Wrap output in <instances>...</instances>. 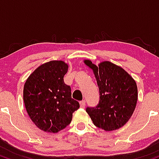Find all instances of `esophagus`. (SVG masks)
<instances>
[{
  "instance_id": "obj_1",
  "label": "esophagus",
  "mask_w": 159,
  "mask_h": 159,
  "mask_svg": "<svg viewBox=\"0 0 159 159\" xmlns=\"http://www.w3.org/2000/svg\"><path fill=\"white\" fill-rule=\"evenodd\" d=\"M80 107H81V108H84L85 107V101H80Z\"/></svg>"
}]
</instances>
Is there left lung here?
Returning <instances> with one entry per match:
<instances>
[{
    "mask_svg": "<svg viewBox=\"0 0 159 159\" xmlns=\"http://www.w3.org/2000/svg\"><path fill=\"white\" fill-rule=\"evenodd\" d=\"M83 61L93 71L100 92L99 103L95 107H87V113L96 127L105 131L122 128L136 107V82L122 67L108 61L98 66L89 59Z\"/></svg>",
    "mask_w": 159,
    "mask_h": 159,
    "instance_id": "1",
    "label": "left lung"
}]
</instances>
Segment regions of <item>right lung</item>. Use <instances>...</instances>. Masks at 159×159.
Instances as JSON below:
<instances>
[{"label":"right lung","instance_id":"1","mask_svg":"<svg viewBox=\"0 0 159 159\" xmlns=\"http://www.w3.org/2000/svg\"><path fill=\"white\" fill-rule=\"evenodd\" d=\"M68 65L50 61L34 70L26 80L23 100L26 111L39 129L57 133L72 120L80 103L71 98L70 87L64 83Z\"/></svg>","mask_w":159,"mask_h":159}]
</instances>
